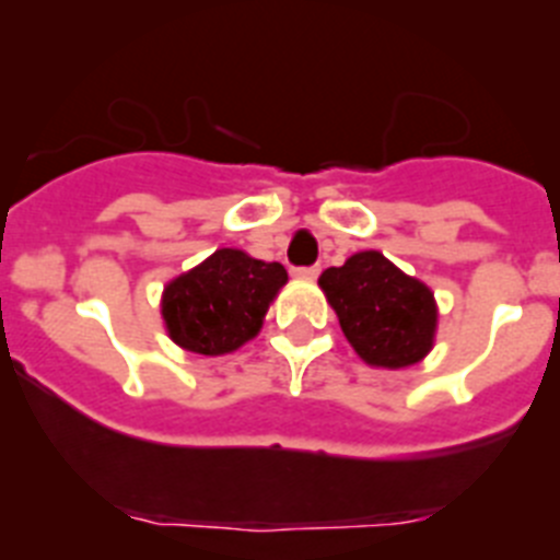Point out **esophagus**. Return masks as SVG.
Instances as JSON below:
<instances>
[{
  "label": "esophagus",
  "mask_w": 560,
  "mask_h": 560,
  "mask_svg": "<svg viewBox=\"0 0 560 560\" xmlns=\"http://www.w3.org/2000/svg\"><path fill=\"white\" fill-rule=\"evenodd\" d=\"M318 273H320V265L295 267V276H301V279H318Z\"/></svg>",
  "instance_id": "1"
}]
</instances>
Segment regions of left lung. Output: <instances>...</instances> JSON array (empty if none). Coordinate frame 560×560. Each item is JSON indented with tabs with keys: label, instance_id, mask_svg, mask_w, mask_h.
Here are the masks:
<instances>
[{
	"label": "left lung",
	"instance_id": "obj_1",
	"mask_svg": "<svg viewBox=\"0 0 560 560\" xmlns=\"http://www.w3.org/2000/svg\"><path fill=\"white\" fill-rule=\"evenodd\" d=\"M340 329L369 366L402 369L434 347L436 301L377 250L349 256L318 279Z\"/></svg>",
	"mask_w": 560,
	"mask_h": 560
}]
</instances>
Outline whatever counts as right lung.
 Here are the masks:
<instances>
[{
  "mask_svg": "<svg viewBox=\"0 0 560 560\" xmlns=\"http://www.w3.org/2000/svg\"><path fill=\"white\" fill-rule=\"evenodd\" d=\"M287 284L279 261H261L222 247L163 290V320L177 347L197 354H228L261 329L267 307Z\"/></svg>",
  "mask_w": 560,
  "mask_h": 560,
  "instance_id": "right-lung-1",
  "label": "right lung"
}]
</instances>
